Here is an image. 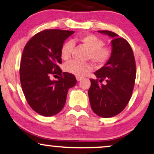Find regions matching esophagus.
I'll use <instances>...</instances> for the list:
<instances>
[{
	"label": "esophagus",
	"instance_id": "1",
	"mask_svg": "<svg viewBox=\"0 0 154 154\" xmlns=\"http://www.w3.org/2000/svg\"><path fill=\"white\" fill-rule=\"evenodd\" d=\"M76 79H77V81H80L81 79H82V77H76Z\"/></svg>",
	"mask_w": 154,
	"mask_h": 154
}]
</instances>
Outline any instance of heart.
Wrapping results in <instances>:
<instances>
[{"label":"heart","instance_id":"obj_1","mask_svg":"<svg viewBox=\"0 0 154 154\" xmlns=\"http://www.w3.org/2000/svg\"><path fill=\"white\" fill-rule=\"evenodd\" d=\"M78 40L89 50L88 58L95 64L101 66L106 63L111 56L110 48L103 46V41L95 35L87 34L79 37ZM74 44L71 40H66L61 48V57L63 60L69 59ZM93 69L91 63H82L77 61H70L63 65L65 72L77 77H83Z\"/></svg>","mask_w":154,"mask_h":154}]
</instances>
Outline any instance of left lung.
<instances>
[{
  "mask_svg": "<svg viewBox=\"0 0 154 154\" xmlns=\"http://www.w3.org/2000/svg\"><path fill=\"white\" fill-rule=\"evenodd\" d=\"M98 32L112 38V51L109 61L94 73L97 79H90L88 96L93 112L109 118L122 112L130 101L135 85L136 64L132 48L125 39L111 31ZM103 80L106 84L98 82Z\"/></svg>",
  "mask_w": 154,
  "mask_h": 154,
  "instance_id": "8db88e82",
  "label": "left lung"
}]
</instances>
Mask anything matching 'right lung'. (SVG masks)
<instances>
[{"label":"right lung","instance_id":"1","mask_svg":"<svg viewBox=\"0 0 154 154\" xmlns=\"http://www.w3.org/2000/svg\"><path fill=\"white\" fill-rule=\"evenodd\" d=\"M75 32L61 29H45L37 33L24 47L19 69L21 85L26 101L35 112L51 116L61 111L68 90L77 83L75 75L62 72L61 48ZM59 74V80L51 81Z\"/></svg>","mask_w":154,"mask_h":154}]
</instances>
